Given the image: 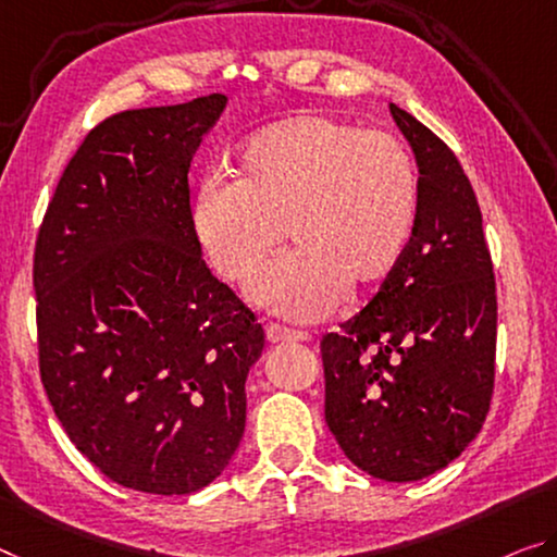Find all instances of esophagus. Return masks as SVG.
<instances>
[{"label":"esophagus","mask_w":557,"mask_h":557,"mask_svg":"<svg viewBox=\"0 0 557 557\" xmlns=\"http://www.w3.org/2000/svg\"><path fill=\"white\" fill-rule=\"evenodd\" d=\"M267 338L271 341V344H288V341H308V333L278 326V323H269Z\"/></svg>","instance_id":"esophagus-1"}]
</instances>
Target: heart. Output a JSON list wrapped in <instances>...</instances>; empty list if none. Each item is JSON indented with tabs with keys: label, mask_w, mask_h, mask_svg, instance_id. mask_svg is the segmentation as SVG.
<instances>
[{
	"label": "heart",
	"mask_w": 557,
	"mask_h": 557,
	"mask_svg": "<svg viewBox=\"0 0 557 557\" xmlns=\"http://www.w3.org/2000/svg\"><path fill=\"white\" fill-rule=\"evenodd\" d=\"M418 176L396 136L306 114L246 144L238 176L209 178L194 201V228L211 267L244 278L278 238L296 246L253 273V304L315 321L344 301L350 278L375 281L413 238Z\"/></svg>",
	"instance_id": "b5f03b06"
}]
</instances>
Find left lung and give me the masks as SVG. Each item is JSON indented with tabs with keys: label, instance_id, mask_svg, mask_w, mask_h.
<instances>
[{
	"label": "left lung",
	"instance_id": "left-lung-1",
	"mask_svg": "<svg viewBox=\"0 0 557 557\" xmlns=\"http://www.w3.org/2000/svg\"><path fill=\"white\" fill-rule=\"evenodd\" d=\"M418 166V216L379 294L321 341L326 423L350 463L391 483L421 481L466 450L491 408L493 263L460 161L391 104Z\"/></svg>",
	"mask_w": 557,
	"mask_h": 557
}]
</instances>
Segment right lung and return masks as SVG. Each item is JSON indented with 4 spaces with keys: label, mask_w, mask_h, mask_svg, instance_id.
<instances>
[{
    "label": "right lung",
    "mask_w": 557,
    "mask_h": 557,
    "mask_svg": "<svg viewBox=\"0 0 557 557\" xmlns=\"http://www.w3.org/2000/svg\"><path fill=\"white\" fill-rule=\"evenodd\" d=\"M226 101L94 126L39 228L41 383L74 446L132 491H201L244 438L263 329L209 271L189 203L191 157Z\"/></svg>",
    "instance_id": "add662e5"
}]
</instances>
